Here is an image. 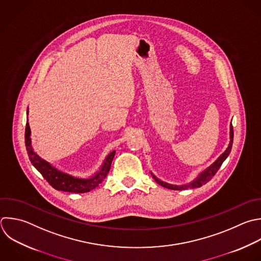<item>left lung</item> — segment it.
<instances>
[{
  "mask_svg": "<svg viewBox=\"0 0 261 261\" xmlns=\"http://www.w3.org/2000/svg\"><path fill=\"white\" fill-rule=\"evenodd\" d=\"M232 139H233V130H232V125H231V122H230V125H229V143H228V146L225 149V151L210 166H208L203 171H201L195 179H193L192 181H190L188 184L172 185V184H168L166 181H163V180L159 179L155 174H153V172H151V175L156 180L157 184H159L160 186H162V187H164L166 189H169V190H187V189L200 188L201 186L207 184L212 178V176L216 173V171L221 166L222 162L227 158V156H228V154L230 153V150H231Z\"/></svg>",
  "mask_w": 261,
  "mask_h": 261,
  "instance_id": "left-lung-1",
  "label": "left lung"
}]
</instances>
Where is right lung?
Returning <instances> with one entry per match:
<instances>
[{"mask_svg":"<svg viewBox=\"0 0 261 261\" xmlns=\"http://www.w3.org/2000/svg\"><path fill=\"white\" fill-rule=\"evenodd\" d=\"M29 115V109H28ZM31 127L30 123L27 122L25 127V146L28 150V154L30 157L31 162L33 165L41 172L44 178L56 190L69 192V193H87L94 189H96L107 176L112 160L115 155V150L111 151L106 158L104 159L101 167L98 171H96L93 175L89 177H79L72 174H69L65 171H62L52 165L47 160L43 159L38 153L35 152L34 147L32 145V138H31Z\"/></svg>","mask_w":261,"mask_h":261,"instance_id":"1","label":"right lung"}]
</instances>
